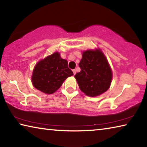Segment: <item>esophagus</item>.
I'll list each match as a JSON object with an SVG mask.
<instances>
[{
	"label": "esophagus",
	"instance_id": "1",
	"mask_svg": "<svg viewBox=\"0 0 147 147\" xmlns=\"http://www.w3.org/2000/svg\"><path fill=\"white\" fill-rule=\"evenodd\" d=\"M73 72L74 74H75L76 73V69H73Z\"/></svg>",
	"mask_w": 147,
	"mask_h": 147
}]
</instances>
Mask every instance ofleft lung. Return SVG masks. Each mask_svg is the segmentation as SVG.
<instances>
[{
  "mask_svg": "<svg viewBox=\"0 0 147 147\" xmlns=\"http://www.w3.org/2000/svg\"><path fill=\"white\" fill-rule=\"evenodd\" d=\"M79 67L81 71L74 77L80 90L86 95L92 97L100 95L109 89L112 73L106 57L100 50L83 53Z\"/></svg>",
  "mask_w": 147,
  "mask_h": 147,
  "instance_id": "1",
  "label": "left lung"
}]
</instances>
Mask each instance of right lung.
<instances>
[{
	"label": "right lung",
	"instance_id": "right-lung-1",
	"mask_svg": "<svg viewBox=\"0 0 147 147\" xmlns=\"http://www.w3.org/2000/svg\"><path fill=\"white\" fill-rule=\"evenodd\" d=\"M73 73L68 67V62L55 53L39 61L35 66L32 80L37 89L47 94H52L60 88Z\"/></svg>",
	"mask_w": 147,
	"mask_h": 147
}]
</instances>
